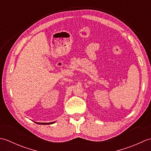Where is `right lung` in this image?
<instances>
[{"instance_id": "obj_1", "label": "right lung", "mask_w": 151, "mask_h": 151, "mask_svg": "<svg viewBox=\"0 0 151 151\" xmlns=\"http://www.w3.org/2000/svg\"><path fill=\"white\" fill-rule=\"evenodd\" d=\"M35 123L38 124H51L54 123L55 122H51V123H37V122H35Z\"/></svg>"}]
</instances>
